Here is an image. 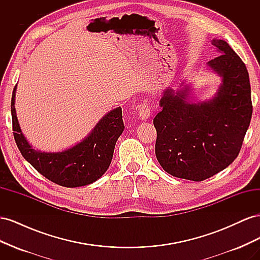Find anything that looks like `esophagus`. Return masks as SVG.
Returning a JSON list of instances; mask_svg holds the SVG:
<instances>
[{
    "mask_svg": "<svg viewBox=\"0 0 260 260\" xmlns=\"http://www.w3.org/2000/svg\"><path fill=\"white\" fill-rule=\"evenodd\" d=\"M149 116H151V108H149L148 106V103L146 101H144L142 104L140 105V108H139V117L141 120H147Z\"/></svg>",
    "mask_w": 260,
    "mask_h": 260,
    "instance_id": "obj_1",
    "label": "esophagus"
}]
</instances>
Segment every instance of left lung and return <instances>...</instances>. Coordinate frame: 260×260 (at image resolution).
Returning a JSON list of instances; mask_svg holds the SVG:
<instances>
[{
  "instance_id": "obj_1",
  "label": "left lung",
  "mask_w": 260,
  "mask_h": 260,
  "mask_svg": "<svg viewBox=\"0 0 260 260\" xmlns=\"http://www.w3.org/2000/svg\"><path fill=\"white\" fill-rule=\"evenodd\" d=\"M220 55L207 62L221 83L214 96L191 101L185 80L177 91L165 89L154 118L155 154L169 175L203 181L218 174L237 158L249 127L253 106L246 66L231 46L214 39Z\"/></svg>"
}]
</instances>
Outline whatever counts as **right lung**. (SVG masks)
Segmentation results:
<instances>
[{"mask_svg": "<svg viewBox=\"0 0 260 260\" xmlns=\"http://www.w3.org/2000/svg\"><path fill=\"white\" fill-rule=\"evenodd\" d=\"M15 85L11 112L14 138L21 155L31 166L52 182L66 187H79L95 182L112 162L115 145L124 129L121 107L101 118L79 143L60 152H41L30 145L20 129L15 108Z\"/></svg>", "mask_w": 260, "mask_h": 260, "instance_id": "obj_1", "label": "right lung"}]
</instances>
